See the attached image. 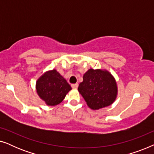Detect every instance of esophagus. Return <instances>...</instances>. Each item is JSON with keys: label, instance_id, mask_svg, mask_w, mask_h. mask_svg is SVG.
<instances>
[{"label": "esophagus", "instance_id": "esophagus-1", "mask_svg": "<svg viewBox=\"0 0 154 154\" xmlns=\"http://www.w3.org/2000/svg\"><path fill=\"white\" fill-rule=\"evenodd\" d=\"M78 86H79V84L75 83V84H71V87L73 88H77Z\"/></svg>", "mask_w": 154, "mask_h": 154}]
</instances>
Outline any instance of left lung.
<instances>
[{
    "label": "left lung",
    "mask_w": 154,
    "mask_h": 154,
    "mask_svg": "<svg viewBox=\"0 0 154 154\" xmlns=\"http://www.w3.org/2000/svg\"><path fill=\"white\" fill-rule=\"evenodd\" d=\"M78 90L88 106L94 110L111 105L117 94L116 83L112 75L100 69H89Z\"/></svg>",
    "instance_id": "obj_1"
}]
</instances>
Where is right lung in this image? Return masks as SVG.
Instances as JSON below:
<instances>
[{
	"instance_id": "add662e5",
	"label": "right lung",
	"mask_w": 154,
	"mask_h": 154,
	"mask_svg": "<svg viewBox=\"0 0 154 154\" xmlns=\"http://www.w3.org/2000/svg\"><path fill=\"white\" fill-rule=\"evenodd\" d=\"M71 90L70 85L56 70L44 73L36 82L38 94L49 106L62 102Z\"/></svg>"
}]
</instances>
